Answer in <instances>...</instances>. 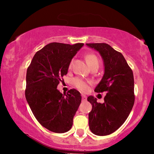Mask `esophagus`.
<instances>
[{"instance_id": "obj_1", "label": "esophagus", "mask_w": 154, "mask_h": 154, "mask_svg": "<svg viewBox=\"0 0 154 154\" xmlns=\"http://www.w3.org/2000/svg\"><path fill=\"white\" fill-rule=\"evenodd\" d=\"M82 100H87V96H86V95H82Z\"/></svg>"}]
</instances>
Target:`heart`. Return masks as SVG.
I'll use <instances>...</instances> for the list:
<instances>
[{
	"label": "heart",
	"instance_id": "1",
	"mask_svg": "<svg viewBox=\"0 0 154 154\" xmlns=\"http://www.w3.org/2000/svg\"><path fill=\"white\" fill-rule=\"evenodd\" d=\"M86 61L90 67L99 66V59L94 54H88L85 56ZM72 61L69 63V68L72 66ZM73 85L77 89L82 92H86L88 90V83L80 78H75L73 79Z\"/></svg>",
	"mask_w": 154,
	"mask_h": 154
}]
</instances>
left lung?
<instances>
[{
	"mask_svg": "<svg viewBox=\"0 0 154 154\" xmlns=\"http://www.w3.org/2000/svg\"><path fill=\"white\" fill-rule=\"evenodd\" d=\"M98 51L104 63V75L95 88L96 93L106 92L104 103L88 96L92 110L88 114L89 128L99 136L110 135L118 130L128 117L134 103V77L121 53L106 43H86Z\"/></svg>",
	"mask_w": 154,
	"mask_h": 154,
	"instance_id": "1",
	"label": "left lung"
}]
</instances>
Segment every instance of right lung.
<instances>
[{
    "label": "right lung",
    "instance_id": "right-lung-1",
    "mask_svg": "<svg viewBox=\"0 0 154 154\" xmlns=\"http://www.w3.org/2000/svg\"><path fill=\"white\" fill-rule=\"evenodd\" d=\"M83 45L48 44L35 54L27 68L26 101L39 123L51 132L63 133L73 125L82 100L80 93L71 89L63 95L57 86L68 72L72 58Z\"/></svg>",
    "mask_w": 154,
    "mask_h": 154
}]
</instances>
